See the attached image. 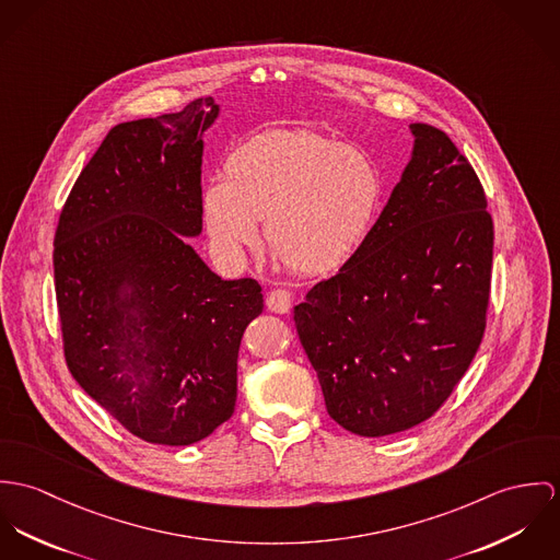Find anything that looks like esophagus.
I'll list each match as a JSON object with an SVG mask.
<instances>
[{
	"instance_id": "obj_1",
	"label": "esophagus",
	"mask_w": 560,
	"mask_h": 560,
	"mask_svg": "<svg viewBox=\"0 0 560 560\" xmlns=\"http://www.w3.org/2000/svg\"><path fill=\"white\" fill-rule=\"evenodd\" d=\"M266 305L275 313H288L292 307V294L288 290H272L266 299Z\"/></svg>"
}]
</instances>
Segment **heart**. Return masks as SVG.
Instances as JSON below:
<instances>
[{"label": "heart", "mask_w": 560, "mask_h": 560, "mask_svg": "<svg viewBox=\"0 0 560 560\" xmlns=\"http://www.w3.org/2000/svg\"><path fill=\"white\" fill-rule=\"evenodd\" d=\"M382 178L372 159L313 130H270L236 148L225 178L201 192V217L214 250L243 264L266 243L299 275L343 266L372 230Z\"/></svg>", "instance_id": "obj_1"}]
</instances>
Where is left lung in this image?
Returning <instances> with one entry per match:
<instances>
[{"instance_id": "8db88e82", "label": "left lung", "mask_w": 560, "mask_h": 560, "mask_svg": "<svg viewBox=\"0 0 560 560\" xmlns=\"http://www.w3.org/2000/svg\"><path fill=\"white\" fill-rule=\"evenodd\" d=\"M412 152L365 243L294 307L328 415L348 432L397 434L425 419L486 330L494 225L455 143L415 122Z\"/></svg>"}]
</instances>
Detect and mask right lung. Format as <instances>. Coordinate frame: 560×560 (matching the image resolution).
Wrapping results in <instances>:
<instances>
[{"instance_id":"right-lung-1","label":"right lung","mask_w":560,"mask_h":560,"mask_svg":"<svg viewBox=\"0 0 560 560\" xmlns=\"http://www.w3.org/2000/svg\"><path fill=\"white\" fill-rule=\"evenodd\" d=\"M208 96L114 126L63 203L56 296L79 386L130 434L187 446L234 415L238 348L264 310L255 279H221L201 234Z\"/></svg>"}]
</instances>
